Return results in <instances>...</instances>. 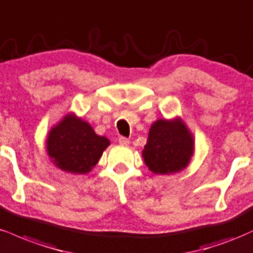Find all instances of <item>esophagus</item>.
Segmentation results:
<instances>
[{
    "label": "esophagus",
    "mask_w": 253,
    "mask_h": 253,
    "mask_svg": "<svg viewBox=\"0 0 253 253\" xmlns=\"http://www.w3.org/2000/svg\"><path fill=\"white\" fill-rule=\"evenodd\" d=\"M118 142H120V144H122V145H127V144L130 143L129 138H126V137H123V136H121V137L118 138Z\"/></svg>",
    "instance_id": "34e87169"
}]
</instances>
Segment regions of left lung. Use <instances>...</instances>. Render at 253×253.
<instances>
[{
  "instance_id": "obj_1",
  "label": "left lung",
  "mask_w": 253,
  "mask_h": 253,
  "mask_svg": "<svg viewBox=\"0 0 253 253\" xmlns=\"http://www.w3.org/2000/svg\"><path fill=\"white\" fill-rule=\"evenodd\" d=\"M194 150V136L176 116L171 120L160 118L151 124L142 157L151 173L169 175L188 167Z\"/></svg>"
}]
</instances>
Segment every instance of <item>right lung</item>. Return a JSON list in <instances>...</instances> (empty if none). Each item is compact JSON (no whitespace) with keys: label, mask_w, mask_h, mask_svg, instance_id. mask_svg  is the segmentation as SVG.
Returning <instances> with one entry per match:
<instances>
[{"label":"right lung","mask_w":253,"mask_h":253,"mask_svg":"<svg viewBox=\"0 0 253 253\" xmlns=\"http://www.w3.org/2000/svg\"><path fill=\"white\" fill-rule=\"evenodd\" d=\"M110 141L97 135L90 123L68 112L49 129L46 151L53 165L71 174H87L97 165Z\"/></svg>","instance_id":"add662e5"}]
</instances>
